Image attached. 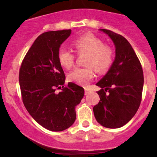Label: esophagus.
<instances>
[{"mask_svg":"<svg viewBox=\"0 0 157 157\" xmlns=\"http://www.w3.org/2000/svg\"><path fill=\"white\" fill-rule=\"evenodd\" d=\"M89 91H90V90H89L88 88H85V95H87L89 93Z\"/></svg>","mask_w":157,"mask_h":157,"instance_id":"34e87169","label":"esophagus"}]
</instances>
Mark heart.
Returning <instances> with one entry per match:
<instances>
[{
    "label": "heart",
    "mask_w": 157,
    "mask_h": 157,
    "mask_svg": "<svg viewBox=\"0 0 157 157\" xmlns=\"http://www.w3.org/2000/svg\"><path fill=\"white\" fill-rule=\"evenodd\" d=\"M76 52L79 55L86 53V67H76L68 74L70 81L81 86H86L94 77L95 69L99 72L107 71L114 59L113 49L103 44L102 40L91 33H86L76 38L72 42ZM75 55L65 48L58 52V59L62 67L71 69L75 62Z\"/></svg>",
    "instance_id": "heart-1"
}]
</instances>
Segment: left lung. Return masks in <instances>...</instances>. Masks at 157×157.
I'll list each match as a JSON object with an SVG mask.
<instances>
[{"label": "left lung", "instance_id": "obj_1", "mask_svg": "<svg viewBox=\"0 0 157 157\" xmlns=\"http://www.w3.org/2000/svg\"><path fill=\"white\" fill-rule=\"evenodd\" d=\"M115 47V58L107 74L96 83L100 100L93 107L96 121L103 127H122L140 106L144 86L141 64L131 44L121 35L101 29Z\"/></svg>", "mask_w": 157, "mask_h": 157}]
</instances>
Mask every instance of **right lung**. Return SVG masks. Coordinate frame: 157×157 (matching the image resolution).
Segmentation results:
<instances>
[{
    "instance_id": "obj_1",
    "label": "right lung",
    "mask_w": 157,
    "mask_h": 157,
    "mask_svg": "<svg viewBox=\"0 0 157 157\" xmlns=\"http://www.w3.org/2000/svg\"><path fill=\"white\" fill-rule=\"evenodd\" d=\"M71 29L44 33L38 36L25 55L19 74L23 102L35 121L52 131L71 127L75 107L84 96L83 87L74 83L64 86L65 75L58 59L61 44ZM57 89H61L59 93Z\"/></svg>"
}]
</instances>
